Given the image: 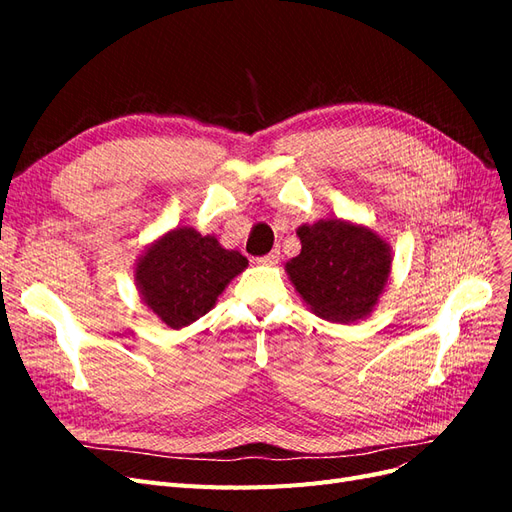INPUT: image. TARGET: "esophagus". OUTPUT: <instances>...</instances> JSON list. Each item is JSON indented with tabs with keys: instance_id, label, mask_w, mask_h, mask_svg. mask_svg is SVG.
<instances>
[{
	"instance_id": "esophagus-1",
	"label": "esophagus",
	"mask_w": 512,
	"mask_h": 512,
	"mask_svg": "<svg viewBox=\"0 0 512 512\" xmlns=\"http://www.w3.org/2000/svg\"><path fill=\"white\" fill-rule=\"evenodd\" d=\"M277 260H280V250H273V252H269V254L258 258L260 265H269V267H271V265H277Z\"/></svg>"
}]
</instances>
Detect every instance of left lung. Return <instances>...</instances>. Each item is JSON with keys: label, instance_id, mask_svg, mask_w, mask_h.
<instances>
[{"label": "left lung", "instance_id": "1", "mask_svg": "<svg viewBox=\"0 0 512 512\" xmlns=\"http://www.w3.org/2000/svg\"><path fill=\"white\" fill-rule=\"evenodd\" d=\"M297 235L301 254L286 271L312 312L331 322L367 316L391 273L386 243L376 232L342 220L305 224Z\"/></svg>", "mask_w": 512, "mask_h": 512}]
</instances>
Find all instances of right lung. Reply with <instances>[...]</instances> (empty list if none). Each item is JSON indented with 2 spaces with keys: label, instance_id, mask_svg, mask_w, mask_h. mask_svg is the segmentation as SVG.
<instances>
[{
  "label": "right lung",
  "instance_id": "1",
  "mask_svg": "<svg viewBox=\"0 0 512 512\" xmlns=\"http://www.w3.org/2000/svg\"><path fill=\"white\" fill-rule=\"evenodd\" d=\"M245 267L247 258L224 250L215 237L175 228L138 262L136 284L153 314L170 329H181L205 316Z\"/></svg>",
  "mask_w": 512,
  "mask_h": 512
}]
</instances>
